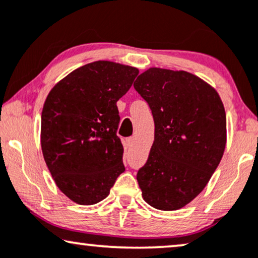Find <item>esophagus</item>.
I'll list each match as a JSON object with an SVG mask.
<instances>
[{
  "label": "esophagus",
  "instance_id": "1",
  "mask_svg": "<svg viewBox=\"0 0 258 258\" xmlns=\"http://www.w3.org/2000/svg\"><path fill=\"white\" fill-rule=\"evenodd\" d=\"M133 144H135V139H133V138H127V140H126L127 147H132Z\"/></svg>",
  "mask_w": 258,
  "mask_h": 258
}]
</instances>
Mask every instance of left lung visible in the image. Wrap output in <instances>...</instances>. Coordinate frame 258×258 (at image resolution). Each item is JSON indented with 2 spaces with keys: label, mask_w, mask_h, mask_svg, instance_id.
I'll use <instances>...</instances> for the list:
<instances>
[{
  "label": "left lung",
  "mask_w": 258,
  "mask_h": 258,
  "mask_svg": "<svg viewBox=\"0 0 258 258\" xmlns=\"http://www.w3.org/2000/svg\"><path fill=\"white\" fill-rule=\"evenodd\" d=\"M133 86L154 120L149 159L137 173L143 198L158 210H178L203 191L222 159L224 106L214 87L184 71L150 68Z\"/></svg>",
  "instance_id": "obj_1"
}]
</instances>
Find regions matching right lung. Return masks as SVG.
Here are the masks:
<instances>
[{"label":"right lung","instance_id":"1","mask_svg":"<svg viewBox=\"0 0 258 258\" xmlns=\"http://www.w3.org/2000/svg\"><path fill=\"white\" fill-rule=\"evenodd\" d=\"M139 71L111 61H95L72 72L51 88L41 115V147L61 192L80 205L109 195L125 171L123 147L116 136V101Z\"/></svg>","mask_w":258,"mask_h":258}]
</instances>
